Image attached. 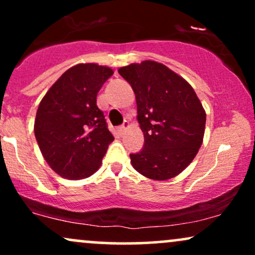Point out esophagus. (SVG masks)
Masks as SVG:
<instances>
[{"label":"esophagus","mask_w":255,"mask_h":255,"mask_svg":"<svg viewBox=\"0 0 255 255\" xmlns=\"http://www.w3.org/2000/svg\"><path fill=\"white\" fill-rule=\"evenodd\" d=\"M128 128H129V122H128V121H125V122H124V125H122L121 127L119 128L120 133H124V131L127 130Z\"/></svg>","instance_id":"obj_1"}]
</instances>
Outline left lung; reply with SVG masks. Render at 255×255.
Listing matches in <instances>:
<instances>
[{"label":"left lung","mask_w":255,"mask_h":255,"mask_svg":"<svg viewBox=\"0 0 255 255\" xmlns=\"http://www.w3.org/2000/svg\"><path fill=\"white\" fill-rule=\"evenodd\" d=\"M135 93L137 122L144 133L141 151L130 153L137 172L169 180L182 172L203 144L206 114L193 87L154 61L119 69Z\"/></svg>","instance_id":"left-lung-1"}]
</instances>
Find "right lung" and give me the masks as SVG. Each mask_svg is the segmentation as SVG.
Wrapping results in <instances>:
<instances>
[{
  "instance_id": "add662e5",
  "label": "right lung",
  "mask_w": 255,
  "mask_h": 255,
  "mask_svg": "<svg viewBox=\"0 0 255 255\" xmlns=\"http://www.w3.org/2000/svg\"><path fill=\"white\" fill-rule=\"evenodd\" d=\"M113 73L96 63L77 64L40 102L34 135L44 159L60 176L80 180L101 166L114 136L97 107V93Z\"/></svg>"
}]
</instances>
